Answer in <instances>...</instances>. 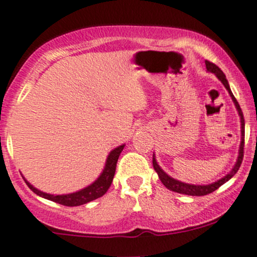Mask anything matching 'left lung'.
I'll return each mask as SVG.
<instances>
[{
  "label": "left lung",
  "instance_id": "8db88e82",
  "mask_svg": "<svg viewBox=\"0 0 257 257\" xmlns=\"http://www.w3.org/2000/svg\"><path fill=\"white\" fill-rule=\"evenodd\" d=\"M206 68L209 71V72L214 73L216 76L218 77V79H219L220 82H222L223 84H224V87L227 88L229 94H230L231 99H233L234 104H235L236 109H238V112L240 115V122H241V143H240V150H239V157H238V161H236L235 165H234V168L231 169V172L228 174V175H225L224 178H222L220 180L216 181V183L213 184H209V185H191V184H185V183H181V181H178L175 180V179L170 178L168 174H165L163 170L161 169V167H159L158 164H157V161L156 158H153V168L154 170H156L157 174H158L159 179H161V181L163 183L167 189L172 190L174 192H179V194H184V195H190V196H205V195H208L211 194V192L216 191L219 186H222L223 184L227 183L229 179L233 178L234 175H235L236 172L239 170L240 165H241V162H242V158H244V135H245V121H244V115H242V111H241V107H240L239 103L236 101L235 96L233 95V93H231L230 88H229V84H228V81L227 78H225V74L223 73V71L220 70L218 66L214 65V63L207 61L206 60Z\"/></svg>",
  "mask_w": 257,
  "mask_h": 257
}]
</instances>
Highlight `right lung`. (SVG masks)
Segmentation results:
<instances>
[{
	"label": "right lung",
	"mask_w": 257,
	"mask_h": 257,
	"mask_svg": "<svg viewBox=\"0 0 257 257\" xmlns=\"http://www.w3.org/2000/svg\"><path fill=\"white\" fill-rule=\"evenodd\" d=\"M123 147H125V145L120 146V147L115 148L114 151L110 152L109 157H107L106 159L105 168H104L101 175L99 176V178L96 179L92 185H89V186L85 187V189L81 190V191L74 192V194L57 195V196L49 195V194H45V192L39 191L38 189H35V187L33 186V185H30L27 180L26 183L33 192H35L37 195L41 196V197L48 198V200L54 201V202L56 203H60V205L70 206V207L84 205V203L90 202V201L95 200V198L101 197V196L107 191V189H109L110 185L112 183V179H114L118 156H120V153L122 152Z\"/></svg>",
	"instance_id": "obj_1"
}]
</instances>
